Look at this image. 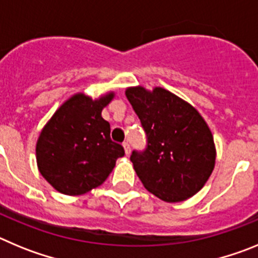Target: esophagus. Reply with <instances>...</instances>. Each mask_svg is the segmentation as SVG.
<instances>
[{"mask_svg":"<svg viewBox=\"0 0 258 258\" xmlns=\"http://www.w3.org/2000/svg\"><path fill=\"white\" fill-rule=\"evenodd\" d=\"M122 147H124V150H125V154L131 155V145H129V143L124 142L122 143Z\"/></svg>","mask_w":258,"mask_h":258,"instance_id":"34e87169","label":"esophagus"}]
</instances>
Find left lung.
I'll use <instances>...</instances> for the list:
<instances>
[{
  "label": "left lung",
  "instance_id": "obj_1",
  "mask_svg": "<svg viewBox=\"0 0 258 258\" xmlns=\"http://www.w3.org/2000/svg\"><path fill=\"white\" fill-rule=\"evenodd\" d=\"M127 101L147 136V149L131 160L143 186L166 203L199 192L216 164L213 134L197 108L163 88L131 86Z\"/></svg>",
  "mask_w": 258,
  "mask_h": 258
}]
</instances>
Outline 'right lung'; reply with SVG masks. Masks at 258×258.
<instances>
[{
    "label": "right lung",
    "mask_w": 258,
    "mask_h": 258,
    "mask_svg": "<svg viewBox=\"0 0 258 258\" xmlns=\"http://www.w3.org/2000/svg\"><path fill=\"white\" fill-rule=\"evenodd\" d=\"M115 98L108 92L93 99L77 93L56 109L36 143L41 175L64 195H83L101 186L124 156L121 145L111 141V127L102 109Z\"/></svg>",
    "instance_id": "right-lung-1"
}]
</instances>
